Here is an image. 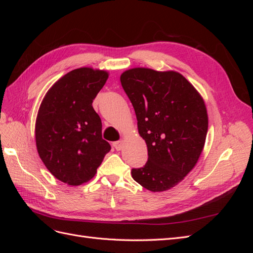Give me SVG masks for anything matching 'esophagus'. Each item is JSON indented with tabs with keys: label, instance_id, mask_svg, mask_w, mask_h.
Instances as JSON below:
<instances>
[{
	"label": "esophagus",
	"instance_id": "esophagus-1",
	"mask_svg": "<svg viewBox=\"0 0 253 253\" xmlns=\"http://www.w3.org/2000/svg\"><path fill=\"white\" fill-rule=\"evenodd\" d=\"M113 147L116 149L117 151H120L122 148H124V140H119V141H115L113 143Z\"/></svg>",
	"mask_w": 253,
	"mask_h": 253
}]
</instances>
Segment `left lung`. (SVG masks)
<instances>
[{
	"instance_id": "1",
	"label": "left lung",
	"mask_w": 253,
	"mask_h": 253,
	"mask_svg": "<svg viewBox=\"0 0 253 253\" xmlns=\"http://www.w3.org/2000/svg\"><path fill=\"white\" fill-rule=\"evenodd\" d=\"M135 110L148 162L132 177L152 192L169 190L193 169L204 149L208 114L204 99L177 72L136 67L120 76Z\"/></svg>"
}]
</instances>
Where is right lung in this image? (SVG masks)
<instances>
[{
  "label": "right lung",
  "instance_id": "obj_1",
  "mask_svg": "<svg viewBox=\"0 0 253 253\" xmlns=\"http://www.w3.org/2000/svg\"><path fill=\"white\" fill-rule=\"evenodd\" d=\"M108 78V72L90 67L67 73L48 89L38 112L39 156L57 179L70 186L93 178L111 150L91 105Z\"/></svg>",
  "mask_w": 253,
  "mask_h": 253
}]
</instances>
